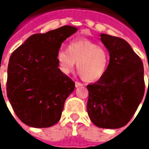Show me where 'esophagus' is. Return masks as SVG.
I'll use <instances>...</instances> for the list:
<instances>
[{
  "label": "esophagus",
  "instance_id": "34e87169",
  "mask_svg": "<svg viewBox=\"0 0 149 149\" xmlns=\"http://www.w3.org/2000/svg\"><path fill=\"white\" fill-rule=\"evenodd\" d=\"M82 85H83V84L80 83V82H78V81L75 82V87H76V88H78V87H80V86H82Z\"/></svg>",
  "mask_w": 149,
  "mask_h": 149
}]
</instances>
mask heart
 <instances>
[{
    "label": "heart",
    "instance_id": "heart-1",
    "mask_svg": "<svg viewBox=\"0 0 149 149\" xmlns=\"http://www.w3.org/2000/svg\"><path fill=\"white\" fill-rule=\"evenodd\" d=\"M60 71L68 74L77 63V70L85 81H95L102 77L109 67V54L104 48L87 39L73 40L68 49H60L56 54Z\"/></svg>",
    "mask_w": 149,
    "mask_h": 149
}]
</instances>
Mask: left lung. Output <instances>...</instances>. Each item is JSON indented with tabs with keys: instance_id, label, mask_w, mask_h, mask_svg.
<instances>
[{
	"instance_id": "left-lung-1",
	"label": "left lung",
	"mask_w": 149,
	"mask_h": 149,
	"mask_svg": "<svg viewBox=\"0 0 149 149\" xmlns=\"http://www.w3.org/2000/svg\"><path fill=\"white\" fill-rule=\"evenodd\" d=\"M100 40L109 53L105 74L87 85V111L99 128L119 129L130 121L144 95L143 65L126 40L106 34Z\"/></svg>"
}]
</instances>
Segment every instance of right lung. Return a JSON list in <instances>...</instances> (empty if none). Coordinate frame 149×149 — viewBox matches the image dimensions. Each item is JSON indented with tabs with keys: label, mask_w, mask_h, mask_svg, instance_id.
<instances>
[{
	"label": "right lung",
	"mask_w": 149,
	"mask_h": 149,
	"mask_svg": "<svg viewBox=\"0 0 149 149\" xmlns=\"http://www.w3.org/2000/svg\"><path fill=\"white\" fill-rule=\"evenodd\" d=\"M64 26L45 34H34L11 54L6 93L16 116L33 128H49L60 119L74 82L58 68L57 52L77 31Z\"/></svg>",
	"instance_id": "obj_1"
}]
</instances>
